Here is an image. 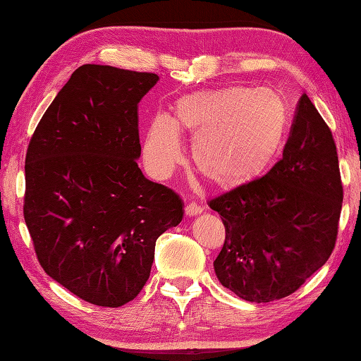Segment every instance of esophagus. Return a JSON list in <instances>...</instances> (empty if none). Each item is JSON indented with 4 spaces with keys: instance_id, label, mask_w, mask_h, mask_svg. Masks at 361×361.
Returning a JSON list of instances; mask_svg holds the SVG:
<instances>
[{
    "instance_id": "esophagus-1",
    "label": "esophagus",
    "mask_w": 361,
    "mask_h": 361,
    "mask_svg": "<svg viewBox=\"0 0 361 361\" xmlns=\"http://www.w3.org/2000/svg\"><path fill=\"white\" fill-rule=\"evenodd\" d=\"M203 212V208L202 206H198L195 203H189L186 208H185V214L188 217H192V216H197V214H202Z\"/></svg>"
}]
</instances>
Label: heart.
<instances>
[{"label": "heart", "mask_w": 361, "mask_h": 361, "mask_svg": "<svg viewBox=\"0 0 361 361\" xmlns=\"http://www.w3.org/2000/svg\"><path fill=\"white\" fill-rule=\"evenodd\" d=\"M286 126V105L273 91L243 87L197 91L175 102L171 119L152 121L144 161L153 175L167 176L181 159L178 133H186L194 137L198 172L219 188H237L271 164Z\"/></svg>", "instance_id": "heart-1"}]
</instances>
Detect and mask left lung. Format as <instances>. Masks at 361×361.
I'll use <instances>...</instances> for the list:
<instances>
[{"mask_svg": "<svg viewBox=\"0 0 361 361\" xmlns=\"http://www.w3.org/2000/svg\"><path fill=\"white\" fill-rule=\"evenodd\" d=\"M341 204L332 132L302 94L278 163L209 200L226 234L214 260L221 286L251 302L295 293L331 257Z\"/></svg>", "mask_w": 361, "mask_h": 361, "instance_id": "obj_1", "label": "left lung"}]
</instances>
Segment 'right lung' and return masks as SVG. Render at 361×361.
I'll use <instances>...</instances> for the list:
<instances>
[{"label": "right lung", "instance_id": "right-lung-1", "mask_svg": "<svg viewBox=\"0 0 361 361\" xmlns=\"http://www.w3.org/2000/svg\"><path fill=\"white\" fill-rule=\"evenodd\" d=\"M153 73L82 65L30 137L23 214L42 268L80 299L121 307L147 282L181 198L145 178L137 104Z\"/></svg>", "mask_w": 361, "mask_h": 361}]
</instances>
